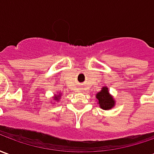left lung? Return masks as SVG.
Here are the masks:
<instances>
[{
  "mask_svg": "<svg viewBox=\"0 0 154 154\" xmlns=\"http://www.w3.org/2000/svg\"><path fill=\"white\" fill-rule=\"evenodd\" d=\"M97 103L102 110H111L116 106V100L113 96L110 93L109 88L107 87H103L101 90L97 92L96 95Z\"/></svg>",
  "mask_w": 154,
  "mask_h": 154,
  "instance_id": "obj_1",
  "label": "left lung"
}]
</instances>
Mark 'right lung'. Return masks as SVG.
I'll return each mask as SVG.
<instances>
[{
  "label": "right lung",
  "mask_w": 154,
  "mask_h": 154,
  "mask_svg": "<svg viewBox=\"0 0 154 154\" xmlns=\"http://www.w3.org/2000/svg\"><path fill=\"white\" fill-rule=\"evenodd\" d=\"M61 96H62V93H58V94H55L53 97V100H55V101H58L60 100Z\"/></svg>",
  "instance_id": "right-lung-1"
}]
</instances>
